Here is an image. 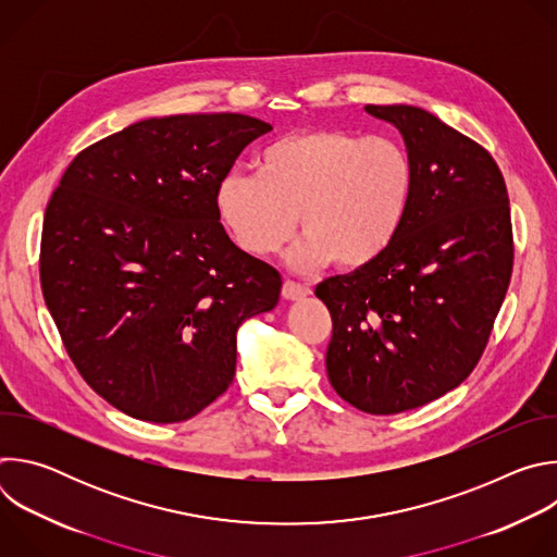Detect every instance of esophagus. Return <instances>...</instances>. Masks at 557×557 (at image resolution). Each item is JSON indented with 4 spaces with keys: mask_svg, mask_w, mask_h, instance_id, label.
Here are the masks:
<instances>
[{
    "mask_svg": "<svg viewBox=\"0 0 557 557\" xmlns=\"http://www.w3.org/2000/svg\"><path fill=\"white\" fill-rule=\"evenodd\" d=\"M306 295H310V288H308V286H304V284H299V282L286 280V282H284V286H282V297H284V299H288V301L301 299V297H306Z\"/></svg>",
    "mask_w": 557,
    "mask_h": 557,
    "instance_id": "esophagus-1",
    "label": "esophagus"
}]
</instances>
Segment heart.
Here are the masks:
<instances>
[{
	"mask_svg": "<svg viewBox=\"0 0 557 557\" xmlns=\"http://www.w3.org/2000/svg\"><path fill=\"white\" fill-rule=\"evenodd\" d=\"M412 198L408 149L348 129L286 134L262 149L258 174L231 170L215 187L222 224L253 256L280 251L301 224L293 262L304 269L372 264L401 233Z\"/></svg>",
	"mask_w": 557,
	"mask_h": 557,
	"instance_id": "obj_1",
	"label": "heart"
}]
</instances>
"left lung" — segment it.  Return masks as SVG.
<instances>
[{
    "mask_svg": "<svg viewBox=\"0 0 557 557\" xmlns=\"http://www.w3.org/2000/svg\"><path fill=\"white\" fill-rule=\"evenodd\" d=\"M401 132L414 198L372 264L317 284L333 317L331 385L368 414H399L479 363L513 269L511 209L492 153L414 106H366Z\"/></svg>",
    "mask_w": 557,
    "mask_h": 557,
    "instance_id": "left-lung-1",
    "label": "left lung"
}]
</instances>
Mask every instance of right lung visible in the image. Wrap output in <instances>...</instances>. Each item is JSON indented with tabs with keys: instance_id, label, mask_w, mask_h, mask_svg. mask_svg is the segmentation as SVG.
Wrapping results in <instances>:
<instances>
[{
	"instance_id": "add662e5",
	"label": "right lung",
	"mask_w": 557,
	"mask_h": 557,
	"mask_svg": "<svg viewBox=\"0 0 557 557\" xmlns=\"http://www.w3.org/2000/svg\"><path fill=\"white\" fill-rule=\"evenodd\" d=\"M273 127L247 114L138 121L76 153L41 231L46 306L78 374L151 423L231 385L235 333L275 308L280 273L237 249L215 209L235 158Z\"/></svg>"
}]
</instances>
